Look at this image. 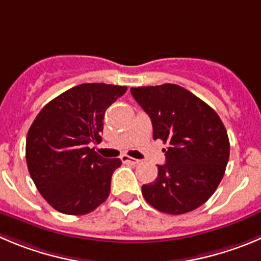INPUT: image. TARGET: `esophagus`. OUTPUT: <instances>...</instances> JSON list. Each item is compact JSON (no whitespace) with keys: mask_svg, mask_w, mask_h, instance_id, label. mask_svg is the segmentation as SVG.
Segmentation results:
<instances>
[{"mask_svg":"<svg viewBox=\"0 0 261 261\" xmlns=\"http://www.w3.org/2000/svg\"><path fill=\"white\" fill-rule=\"evenodd\" d=\"M121 160H122V162H126V164H131V165H138L139 162H140V161L136 160V158L128 157V155H122Z\"/></svg>","mask_w":261,"mask_h":261,"instance_id":"1","label":"esophagus"}]
</instances>
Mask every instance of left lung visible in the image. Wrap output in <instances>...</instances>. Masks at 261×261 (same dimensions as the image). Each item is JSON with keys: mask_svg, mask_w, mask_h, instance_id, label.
Returning a JSON list of instances; mask_svg holds the SVG:
<instances>
[{"mask_svg": "<svg viewBox=\"0 0 261 261\" xmlns=\"http://www.w3.org/2000/svg\"><path fill=\"white\" fill-rule=\"evenodd\" d=\"M139 106L150 117L153 139L169 143L166 164L157 179L142 187L158 211L181 215L207 201L220 184L229 160V139L210 106L174 84L133 87Z\"/></svg>", "mask_w": 261, "mask_h": 261, "instance_id": "8db88e82", "label": "left lung"}]
</instances>
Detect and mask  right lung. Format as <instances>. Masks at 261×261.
<instances>
[{
    "label": "right lung",
    "mask_w": 261,
    "mask_h": 261,
    "mask_svg": "<svg viewBox=\"0 0 261 261\" xmlns=\"http://www.w3.org/2000/svg\"><path fill=\"white\" fill-rule=\"evenodd\" d=\"M126 86L82 84L46 104L27 135L29 174L43 198L59 213L86 215L109 196L119 158L97 154L107 108Z\"/></svg>",
    "instance_id": "add662e5"
}]
</instances>
